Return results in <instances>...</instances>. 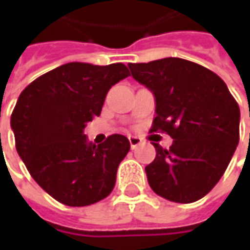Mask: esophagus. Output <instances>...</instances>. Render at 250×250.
<instances>
[{"instance_id": "esophagus-1", "label": "esophagus", "mask_w": 250, "mask_h": 250, "mask_svg": "<svg viewBox=\"0 0 250 250\" xmlns=\"http://www.w3.org/2000/svg\"><path fill=\"white\" fill-rule=\"evenodd\" d=\"M128 139H129L130 147H132V149H136L139 145H142V143H143V140L140 139V138H138V136H129Z\"/></svg>"}]
</instances>
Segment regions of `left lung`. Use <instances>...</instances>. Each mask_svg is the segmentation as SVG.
<instances>
[{"label": "left lung", "instance_id": "8db88e82", "mask_svg": "<svg viewBox=\"0 0 250 250\" xmlns=\"http://www.w3.org/2000/svg\"><path fill=\"white\" fill-rule=\"evenodd\" d=\"M132 76L153 91L156 118L150 132H166L146 167L150 188L175 203L196 202L216 187L239 142V105L224 81L199 63L163 58L129 63Z\"/></svg>", "mask_w": 250, "mask_h": 250}]
</instances>
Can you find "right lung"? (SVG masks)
<instances>
[{"mask_svg": "<svg viewBox=\"0 0 250 250\" xmlns=\"http://www.w3.org/2000/svg\"><path fill=\"white\" fill-rule=\"evenodd\" d=\"M130 73L124 63L69 62L24 87L11 115L18 154L33 179L60 203L81 207L112 192L130 149L122 135L89 143L83 130L101 114L105 96Z\"/></svg>", "mask_w": 250, "mask_h": 250, "instance_id": "1", "label": "right lung"}]
</instances>
